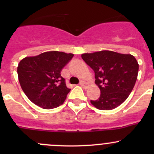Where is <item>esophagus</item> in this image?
Wrapping results in <instances>:
<instances>
[{"label":"esophagus","instance_id":"34e87169","mask_svg":"<svg viewBox=\"0 0 154 154\" xmlns=\"http://www.w3.org/2000/svg\"><path fill=\"white\" fill-rule=\"evenodd\" d=\"M80 86H81L82 87H83V88H86L88 86V83H87L86 82H85V81H80Z\"/></svg>","mask_w":154,"mask_h":154}]
</instances>
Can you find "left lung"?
<instances>
[{
	"mask_svg": "<svg viewBox=\"0 0 154 154\" xmlns=\"http://www.w3.org/2000/svg\"><path fill=\"white\" fill-rule=\"evenodd\" d=\"M81 57L94 71L95 84L100 90V97L91 100V104L98 109L110 110L123 103L137 80L136 59L111 51L83 54Z\"/></svg>",
	"mask_w": 154,
	"mask_h": 154,
	"instance_id": "8db88e82",
	"label": "left lung"
}]
</instances>
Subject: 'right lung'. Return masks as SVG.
Returning a JSON list of instances; mask_svg holds the SVG:
<instances>
[{"label":"right lung","instance_id":"1","mask_svg":"<svg viewBox=\"0 0 154 154\" xmlns=\"http://www.w3.org/2000/svg\"><path fill=\"white\" fill-rule=\"evenodd\" d=\"M73 57V54L48 51L20 61L17 68L18 80L30 101L47 109L64 103L71 88H67L60 72Z\"/></svg>","mask_w":154,"mask_h":154}]
</instances>
